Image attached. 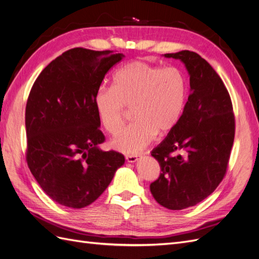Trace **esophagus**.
Listing matches in <instances>:
<instances>
[{"label": "esophagus", "mask_w": 259, "mask_h": 259, "mask_svg": "<svg viewBox=\"0 0 259 259\" xmlns=\"http://www.w3.org/2000/svg\"><path fill=\"white\" fill-rule=\"evenodd\" d=\"M139 158H140L139 155H126V158L125 159H126L128 163H135L136 161L139 160Z\"/></svg>", "instance_id": "34e87169"}]
</instances>
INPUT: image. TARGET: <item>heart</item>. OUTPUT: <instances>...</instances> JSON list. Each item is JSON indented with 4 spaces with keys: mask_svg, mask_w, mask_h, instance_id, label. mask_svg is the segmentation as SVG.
I'll return each mask as SVG.
<instances>
[{
    "mask_svg": "<svg viewBox=\"0 0 259 259\" xmlns=\"http://www.w3.org/2000/svg\"><path fill=\"white\" fill-rule=\"evenodd\" d=\"M186 82L176 68L132 61L117 69L111 89L100 86L94 96V109L108 133L122 124L124 107L132 108L133 122L116 133L110 146L124 153H137L151 144L155 134L165 135L182 115Z\"/></svg>",
    "mask_w": 259,
    "mask_h": 259,
    "instance_id": "b5f03b06",
    "label": "heart"
}]
</instances>
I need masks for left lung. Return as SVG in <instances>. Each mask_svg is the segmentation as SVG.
Listing matches in <instances>:
<instances>
[{
  "mask_svg": "<svg viewBox=\"0 0 259 259\" xmlns=\"http://www.w3.org/2000/svg\"><path fill=\"white\" fill-rule=\"evenodd\" d=\"M163 56L185 65L190 95L175 126L151 151L161 174L150 191L160 205L178 210L198 204L221 184L233 145L234 115L224 82L199 54Z\"/></svg>",
  "mask_w": 259,
  "mask_h": 259,
  "instance_id": "1",
  "label": "left lung"
}]
</instances>
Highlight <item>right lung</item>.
<instances>
[{"label":"right lung","mask_w":259,"mask_h":259,"mask_svg":"<svg viewBox=\"0 0 259 259\" xmlns=\"http://www.w3.org/2000/svg\"><path fill=\"white\" fill-rule=\"evenodd\" d=\"M123 54L76 48L37 76L27 101V162L33 177L60 205L82 208L96 201L124 162L103 151L94 96Z\"/></svg>","instance_id":"1"}]
</instances>
